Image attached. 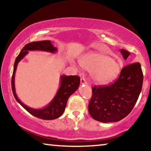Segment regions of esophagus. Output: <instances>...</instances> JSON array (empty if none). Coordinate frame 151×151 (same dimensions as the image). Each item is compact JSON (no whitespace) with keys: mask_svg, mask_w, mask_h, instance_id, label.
<instances>
[{"mask_svg":"<svg viewBox=\"0 0 151 151\" xmlns=\"http://www.w3.org/2000/svg\"><path fill=\"white\" fill-rule=\"evenodd\" d=\"M81 85H84V84H85V85H86V84H87V83H86V81L85 80V78L84 77L81 78Z\"/></svg>","mask_w":151,"mask_h":151,"instance_id":"1","label":"esophagus"}]
</instances>
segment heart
<instances>
[{"label":"heart","instance_id":"heart-1","mask_svg":"<svg viewBox=\"0 0 151 151\" xmlns=\"http://www.w3.org/2000/svg\"><path fill=\"white\" fill-rule=\"evenodd\" d=\"M82 66L91 72V78L97 84L105 85L119 76L121 67L120 63L100 52H91L81 58Z\"/></svg>","mask_w":151,"mask_h":151}]
</instances>
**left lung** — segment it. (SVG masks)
Masks as SVG:
<instances>
[{
  "mask_svg": "<svg viewBox=\"0 0 151 151\" xmlns=\"http://www.w3.org/2000/svg\"><path fill=\"white\" fill-rule=\"evenodd\" d=\"M124 60L130 52L121 50ZM143 74L139 63L129 64L122 68L119 78L106 86H94L88 104L89 114L102 122H118L133 109L142 90Z\"/></svg>",
  "mask_w": 151,
  "mask_h": 151,
  "instance_id": "left-lung-1",
  "label": "left lung"
}]
</instances>
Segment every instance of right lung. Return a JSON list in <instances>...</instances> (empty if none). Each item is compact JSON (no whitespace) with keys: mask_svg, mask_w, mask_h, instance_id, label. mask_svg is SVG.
I'll return each instance as SVG.
<instances>
[{"mask_svg":"<svg viewBox=\"0 0 151 151\" xmlns=\"http://www.w3.org/2000/svg\"><path fill=\"white\" fill-rule=\"evenodd\" d=\"M29 50H42L50 52L52 53L55 52L57 48L52 45L50 40H41V41H36L29 43L24 46L20 51L15 60L14 65L13 73H12L11 86L12 93L15 99L27 111L37 118L44 120H53L57 119L62 115L65 111L66 103L69 96L77 90L80 85V77L78 76H66L62 75L60 77V86L56 94L54 99L50 102L48 105L43 109H35L25 105L20 101L15 93L14 87V75L16 72L17 66L19 61L22 59L26 55Z\"/></svg>","mask_w":151,"mask_h":151,"instance_id":"add662e5","label":"right lung"}]
</instances>
